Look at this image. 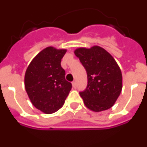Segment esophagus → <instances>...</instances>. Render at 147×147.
Wrapping results in <instances>:
<instances>
[{"label":"esophagus","instance_id":"obj_1","mask_svg":"<svg viewBox=\"0 0 147 147\" xmlns=\"http://www.w3.org/2000/svg\"><path fill=\"white\" fill-rule=\"evenodd\" d=\"M72 87H73L74 88H76V81H73V82H72Z\"/></svg>","mask_w":147,"mask_h":147}]
</instances>
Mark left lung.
<instances>
[{"label":"left lung","instance_id":"left-lung-1","mask_svg":"<svg viewBox=\"0 0 147 147\" xmlns=\"http://www.w3.org/2000/svg\"><path fill=\"white\" fill-rule=\"evenodd\" d=\"M88 74V87L80 92L85 106L92 111L109 109L119 98L123 88L119 66L107 51L95 45L74 51Z\"/></svg>","mask_w":147,"mask_h":147}]
</instances>
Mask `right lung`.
<instances>
[{
  "instance_id": "right-lung-1",
  "label": "right lung",
  "mask_w": 147,
  "mask_h": 147,
  "mask_svg": "<svg viewBox=\"0 0 147 147\" xmlns=\"http://www.w3.org/2000/svg\"><path fill=\"white\" fill-rule=\"evenodd\" d=\"M67 49L47 47L28 66L24 87L31 102L45 114H52L63 107L71 89L65 80L61 59Z\"/></svg>"
}]
</instances>
